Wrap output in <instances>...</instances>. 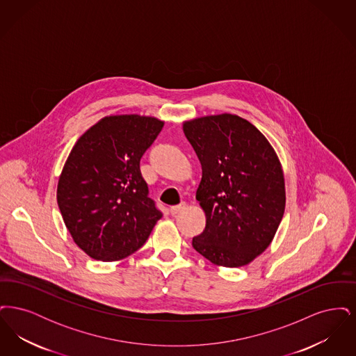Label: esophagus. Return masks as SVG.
<instances>
[{
	"label": "esophagus",
	"mask_w": 356,
	"mask_h": 356,
	"mask_svg": "<svg viewBox=\"0 0 356 356\" xmlns=\"http://www.w3.org/2000/svg\"><path fill=\"white\" fill-rule=\"evenodd\" d=\"M186 203H180L179 205H175V207H170V215H176V213H179L180 211H183L184 208H186Z\"/></svg>",
	"instance_id": "34e87169"
}]
</instances>
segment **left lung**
Returning a JSON list of instances; mask_svg holds the SVG:
<instances>
[{
  "mask_svg": "<svg viewBox=\"0 0 356 356\" xmlns=\"http://www.w3.org/2000/svg\"><path fill=\"white\" fill-rule=\"evenodd\" d=\"M202 164L205 228L192 245L218 267L250 264L271 244L286 208L280 160L250 121L221 113L183 122Z\"/></svg>",
  "mask_w": 356,
  "mask_h": 356,
  "instance_id": "1",
  "label": "left lung"
}]
</instances>
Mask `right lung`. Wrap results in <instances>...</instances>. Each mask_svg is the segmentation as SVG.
<instances>
[{"label": "right lung", "instance_id": "add662e5", "mask_svg": "<svg viewBox=\"0 0 356 356\" xmlns=\"http://www.w3.org/2000/svg\"><path fill=\"white\" fill-rule=\"evenodd\" d=\"M163 127L164 121L152 116H105L69 153L57 184V204L73 241L92 259H125L161 219L148 197L140 159Z\"/></svg>", "mask_w": 356, "mask_h": 356}]
</instances>
